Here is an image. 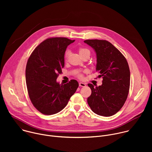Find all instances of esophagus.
Segmentation results:
<instances>
[{"label": "esophagus", "instance_id": "esophagus-1", "mask_svg": "<svg viewBox=\"0 0 152 152\" xmlns=\"http://www.w3.org/2000/svg\"><path fill=\"white\" fill-rule=\"evenodd\" d=\"M79 86H82V87H84V86H86V84L83 82H79Z\"/></svg>", "mask_w": 152, "mask_h": 152}]
</instances>
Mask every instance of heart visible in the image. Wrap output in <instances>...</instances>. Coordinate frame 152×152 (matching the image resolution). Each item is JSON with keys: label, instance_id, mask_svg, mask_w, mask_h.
<instances>
[{"label": "heart", "instance_id": "1", "mask_svg": "<svg viewBox=\"0 0 152 152\" xmlns=\"http://www.w3.org/2000/svg\"><path fill=\"white\" fill-rule=\"evenodd\" d=\"M79 53L80 56L84 55V54H89L90 53V50L88 49H86V48H80L79 49ZM70 54V52L69 50L66 51V53H65V58H66V59H67L68 58V56ZM80 77H82L81 75L79 76Z\"/></svg>", "mask_w": 152, "mask_h": 152}]
</instances>
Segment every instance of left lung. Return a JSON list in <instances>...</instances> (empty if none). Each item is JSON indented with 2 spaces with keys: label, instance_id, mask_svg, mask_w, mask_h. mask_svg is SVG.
Returning <instances> with one entry per match:
<instances>
[{
  "label": "left lung",
  "instance_id": "1",
  "mask_svg": "<svg viewBox=\"0 0 152 152\" xmlns=\"http://www.w3.org/2000/svg\"><path fill=\"white\" fill-rule=\"evenodd\" d=\"M84 42L95 51L96 69L103 78L99 86L88 85L91 94L87 102L96 114L110 117L120 110L124 105L130 87V70L126 59L111 42L106 40L86 39Z\"/></svg>",
  "mask_w": 152,
  "mask_h": 152
}]
</instances>
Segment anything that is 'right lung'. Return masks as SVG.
Instances as JSON below:
<instances>
[{
  "instance_id": "add662e5",
  "label": "right lung",
  "mask_w": 152,
  "mask_h": 152,
  "mask_svg": "<svg viewBox=\"0 0 152 152\" xmlns=\"http://www.w3.org/2000/svg\"><path fill=\"white\" fill-rule=\"evenodd\" d=\"M75 39L64 37L46 39L35 49L26 67L28 94L36 109L45 115L62 110L79 86L76 80L59 84L56 79L64 67V54Z\"/></svg>"
}]
</instances>
